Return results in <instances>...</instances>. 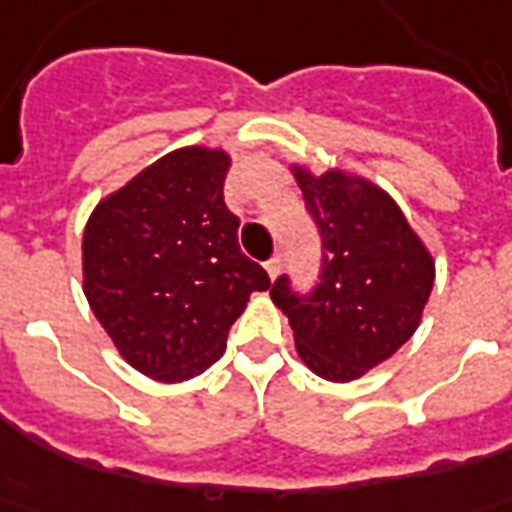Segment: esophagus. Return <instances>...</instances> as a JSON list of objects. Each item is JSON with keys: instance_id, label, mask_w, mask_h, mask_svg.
<instances>
[{"instance_id": "34e87169", "label": "esophagus", "mask_w": 512, "mask_h": 512, "mask_svg": "<svg viewBox=\"0 0 512 512\" xmlns=\"http://www.w3.org/2000/svg\"><path fill=\"white\" fill-rule=\"evenodd\" d=\"M279 266H282V260H279L276 255L266 263V271H268V276H271V279H276V276H279Z\"/></svg>"}]
</instances>
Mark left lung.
<instances>
[{
    "mask_svg": "<svg viewBox=\"0 0 512 512\" xmlns=\"http://www.w3.org/2000/svg\"><path fill=\"white\" fill-rule=\"evenodd\" d=\"M323 236V271L312 295L276 279L271 301L293 328L298 358L317 377L358 380L418 331L434 287V257L399 203L344 168L314 173L290 162Z\"/></svg>",
    "mask_w": 512,
    "mask_h": 512,
    "instance_id": "obj_1",
    "label": "left lung"
}]
</instances>
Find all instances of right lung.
<instances>
[{
	"label": "right lung",
	"instance_id": "obj_1",
	"mask_svg": "<svg viewBox=\"0 0 512 512\" xmlns=\"http://www.w3.org/2000/svg\"><path fill=\"white\" fill-rule=\"evenodd\" d=\"M230 154L184 146L94 206L81 241L83 295L132 369L160 382L198 377L271 279L238 246L225 206Z\"/></svg>",
	"mask_w": 512,
	"mask_h": 512
}]
</instances>
